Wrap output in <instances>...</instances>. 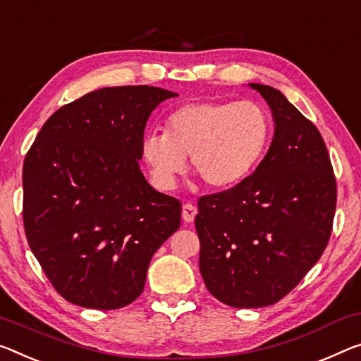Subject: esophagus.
I'll use <instances>...</instances> for the list:
<instances>
[{
	"label": "esophagus",
	"mask_w": 361,
	"mask_h": 361,
	"mask_svg": "<svg viewBox=\"0 0 361 361\" xmlns=\"http://www.w3.org/2000/svg\"><path fill=\"white\" fill-rule=\"evenodd\" d=\"M183 220H185L186 223H192L194 221V216L197 215V209L196 205H192L191 202H186L183 204Z\"/></svg>",
	"instance_id": "34e87169"
}]
</instances>
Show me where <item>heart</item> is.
<instances>
[{
    "mask_svg": "<svg viewBox=\"0 0 361 361\" xmlns=\"http://www.w3.org/2000/svg\"><path fill=\"white\" fill-rule=\"evenodd\" d=\"M270 135V117L259 102L192 101L169 114L164 133L145 135L141 156L162 190H173L186 157L205 186L226 190L255 170Z\"/></svg>",
    "mask_w": 361,
    "mask_h": 361,
    "instance_id": "1",
    "label": "heart"
}]
</instances>
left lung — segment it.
Instances as JSON below:
<instances>
[{
    "mask_svg": "<svg viewBox=\"0 0 361 361\" xmlns=\"http://www.w3.org/2000/svg\"><path fill=\"white\" fill-rule=\"evenodd\" d=\"M249 87L271 109L270 149L239 185L199 199L194 220L204 283L236 308L276 304L302 281L328 245L337 201L318 128L281 91Z\"/></svg>",
    "mask_w": 361,
    "mask_h": 361,
    "instance_id": "8db88e82",
    "label": "left lung"
}]
</instances>
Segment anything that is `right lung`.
<instances>
[{
  "label": "right lung",
  "mask_w": 361,
  "mask_h": 361,
  "mask_svg": "<svg viewBox=\"0 0 361 361\" xmlns=\"http://www.w3.org/2000/svg\"><path fill=\"white\" fill-rule=\"evenodd\" d=\"M175 96L147 85L91 91L57 109L27 152V241L72 304L116 310L138 299L154 252L180 228L181 202L140 170L147 118Z\"/></svg>",
  "instance_id": "1"
}]
</instances>
